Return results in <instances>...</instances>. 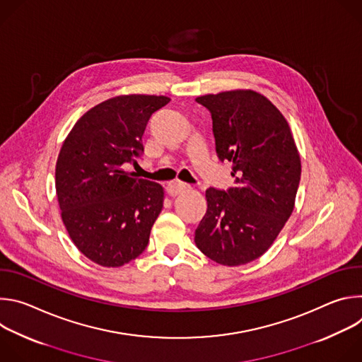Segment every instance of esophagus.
<instances>
[{
    "label": "esophagus",
    "instance_id": "34e87169",
    "mask_svg": "<svg viewBox=\"0 0 362 362\" xmlns=\"http://www.w3.org/2000/svg\"><path fill=\"white\" fill-rule=\"evenodd\" d=\"M189 189H190V186L187 183L180 182V180H176V182H172V183L168 185V193L172 197H175V196H177V194H180V193H183Z\"/></svg>",
    "mask_w": 362,
    "mask_h": 362
}]
</instances>
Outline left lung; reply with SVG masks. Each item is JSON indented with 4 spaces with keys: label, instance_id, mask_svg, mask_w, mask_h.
<instances>
[{
    "label": "left lung",
    "instance_id": "1",
    "mask_svg": "<svg viewBox=\"0 0 362 362\" xmlns=\"http://www.w3.org/2000/svg\"><path fill=\"white\" fill-rule=\"evenodd\" d=\"M196 101L211 112L216 154L232 163L235 186L206 190L208 211L194 243L221 265H245L269 249L293 211L299 153L288 122L265 95L232 90Z\"/></svg>",
    "mask_w": 362,
    "mask_h": 362
}]
</instances>
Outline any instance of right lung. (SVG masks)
I'll use <instances>...</instances> for the list:
<instances>
[{
	"instance_id": "add662e5",
	"label": "right lung",
	"mask_w": 362,
	"mask_h": 362,
	"mask_svg": "<svg viewBox=\"0 0 362 362\" xmlns=\"http://www.w3.org/2000/svg\"><path fill=\"white\" fill-rule=\"evenodd\" d=\"M165 95L130 94L100 103L71 129L56 166L66 229L90 261L122 267L146 249L163 208V187L124 166L140 158L143 133Z\"/></svg>"
}]
</instances>
